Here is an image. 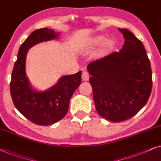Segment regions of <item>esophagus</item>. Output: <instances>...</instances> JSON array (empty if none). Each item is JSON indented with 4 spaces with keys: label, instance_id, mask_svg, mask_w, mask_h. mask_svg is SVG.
<instances>
[{
    "label": "esophagus",
    "instance_id": "1",
    "mask_svg": "<svg viewBox=\"0 0 161 161\" xmlns=\"http://www.w3.org/2000/svg\"><path fill=\"white\" fill-rule=\"evenodd\" d=\"M89 77H90V76H89L88 73H87V71H85L84 70L82 74V79L84 81H87L89 79Z\"/></svg>",
    "mask_w": 161,
    "mask_h": 161
}]
</instances>
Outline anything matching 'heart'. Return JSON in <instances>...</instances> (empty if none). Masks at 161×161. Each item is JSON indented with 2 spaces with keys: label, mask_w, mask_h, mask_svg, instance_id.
I'll return each mask as SVG.
<instances>
[{
  "label": "heart",
  "mask_w": 161,
  "mask_h": 161,
  "mask_svg": "<svg viewBox=\"0 0 161 161\" xmlns=\"http://www.w3.org/2000/svg\"><path fill=\"white\" fill-rule=\"evenodd\" d=\"M102 45L103 46V50L106 52H108L115 48L116 46V42L114 38L111 37L107 39L105 36L101 35V34L91 37L88 42V46L92 48H96Z\"/></svg>",
  "instance_id": "b5f03b06"
}]
</instances>
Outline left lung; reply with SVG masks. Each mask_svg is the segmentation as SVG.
Listing matches in <instances>:
<instances>
[{"label": "left lung", "mask_w": 161, "mask_h": 161, "mask_svg": "<svg viewBox=\"0 0 161 161\" xmlns=\"http://www.w3.org/2000/svg\"><path fill=\"white\" fill-rule=\"evenodd\" d=\"M119 30L125 39L121 51L87 67L96 111L113 122L138 113L149 100L153 85L150 62L142 42L128 29Z\"/></svg>", "instance_id": "8db88e82"}]
</instances>
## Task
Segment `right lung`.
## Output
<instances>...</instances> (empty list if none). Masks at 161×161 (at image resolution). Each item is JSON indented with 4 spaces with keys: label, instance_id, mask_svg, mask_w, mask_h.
I'll return each mask as SVG.
<instances>
[{
    "label": "right lung",
    "instance_id": "1",
    "mask_svg": "<svg viewBox=\"0 0 161 161\" xmlns=\"http://www.w3.org/2000/svg\"><path fill=\"white\" fill-rule=\"evenodd\" d=\"M59 33L48 28L34 31L18 51L10 82L12 101L21 114L38 125H51L67 114L70 99L81 84L82 71L61 76L50 88L39 91L32 87L25 74L28 50L42 42L57 40Z\"/></svg>",
    "mask_w": 161,
    "mask_h": 161
}]
</instances>
